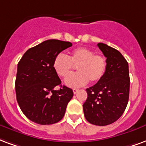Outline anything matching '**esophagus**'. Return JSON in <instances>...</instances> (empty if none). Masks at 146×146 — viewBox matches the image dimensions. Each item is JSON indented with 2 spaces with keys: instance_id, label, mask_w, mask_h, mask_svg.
I'll return each instance as SVG.
<instances>
[{
  "instance_id": "obj_1",
  "label": "esophagus",
  "mask_w": 146,
  "mask_h": 146,
  "mask_svg": "<svg viewBox=\"0 0 146 146\" xmlns=\"http://www.w3.org/2000/svg\"><path fill=\"white\" fill-rule=\"evenodd\" d=\"M73 94H77V93H78L79 90L78 89H73Z\"/></svg>"
}]
</instances>
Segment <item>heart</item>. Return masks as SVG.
<instances>
[{
  "instance_id": "obj_1",
  "label": "heart",
  "mask_w": 146,
  "mask_h": 146,
  "mask_svg": "<svg viewBox=\"0 0 146 146\" xmlns=\"http://www.w3.org/2000/svg\"><path fill=\"white\" fill-rule=\"evenodd\" d=\"M73 66H76L77 73L70 75L65 80L66 86L73 88L83 87L89 80L91 83L98 82L107 70L106 59L85 47L75 48L68 56L59 53L52 62L54 71L62 78L71 73Z\"/></svg>"
}]
</instances>
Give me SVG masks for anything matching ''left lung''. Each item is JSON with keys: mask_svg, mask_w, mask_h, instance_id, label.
Segmentation results:
<instances>
[{"mask_svg": "<svg viewBox=\"0 0 146 146\" xmlns=\"http://www.w3.org/2000/svg\"><path fill=\"white\" fill-rule=\"evenodd\" d=\"M98 46L107 59L104 77L87 89L84 116L90 124L104 126L116 121L123 114L129 98L128 64L117 49L104 43Z\"/></svg>", "mask_w": 146, "mask_h": 146, "instance_id": "8db88e82", "label": "left lung"}]
</instances>
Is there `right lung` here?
Returning a JSON list of instances; mask_svg holds the SVG:
<instances>
[{"label": "right lung", "mask_w": 146, "mask_h": 146, "mask_svg": "<svg viewBox=\"0 0 146 146\" xmlns=\"http://www.w3.org/2000/svg\"><path fill=\"white\" fill-rule=\"evenodd\" d=\"M72 46L70 42L44 41L28 49L18 64L15 80L16 98L21 111L39 125L59 122L64 116L73 90L61 85L52 67L54 58ZM59 86L60 89H54Z\"/></svg>", "instance_id": "1"}]
</instances>
